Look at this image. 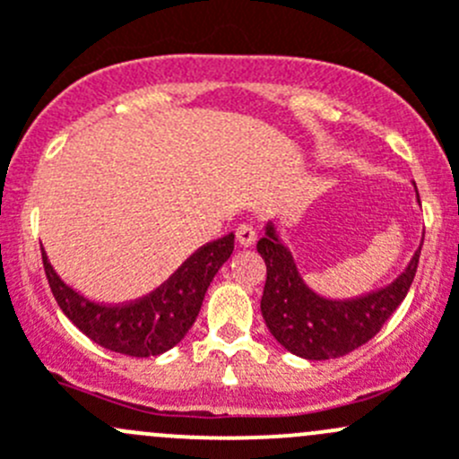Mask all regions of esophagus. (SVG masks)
Listing matches in <instances>:
<instances>
[{
  "instance_id": "34e87169",
  "label": "esophagus",
  "mask_w": 459,
  "mask_h": 459,
  "mask_svg": "<svg viewBox=\"0 0 459 459\" xmlns=\"http://www.w3.org/2000/svg\"><path fill=\"white\" fill-rule=\"evenodd\" d=\"M235 235H238V242L242 244V247H253V244H255V239H257L255 226L247 224V221L238 226V230H235Z\"/></svg>"
}]
</instances>
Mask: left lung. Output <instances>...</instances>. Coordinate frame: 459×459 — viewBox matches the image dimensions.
<instances>
[{
    "instance_id": "left-lung-1",
    "label": "left lung",
    "mask_w": 459,
    "mask_h": 459,
    "mask_svg": "<svg viewBox=\"0 0 459 459\" xmlns=\"http://www.w3.org/2000/svg\"><path fill=\"white\" fill-rule=\"evenodd\" d=\"M257 253L266 264L259 307L268 331L293 355L333 359L367 344L395 313L413 284L422 247L393 284L358 299H324L313 293L273 224L266 226V235L257 242Z\"/></svg>"
}]
</instances>
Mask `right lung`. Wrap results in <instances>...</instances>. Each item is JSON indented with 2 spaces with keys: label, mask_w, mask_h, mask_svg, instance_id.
Returning a JSON list of instances; mask_svg holds the SVG:
<instances>
[{
  "label": "right lung",
  "mask_w": 459,
  "mask_h": 459,
  "mask_svg": "<svg viewBox=\"0 0 459 459\" xmlns=\"http://www.w3.org/2000/svg\"><path fill=\"white\" fill-rule=\"evenodd\" d=\"M235 235L197 248L160 289L126 304H97L86 299L53 271L41 251L46 280L64 316L95 344L131 358H152L173 349L200 313L204 295L221 264L230 257Z\"/></svg>",
  "instance_id": "obj_1"
}]
</instances>
